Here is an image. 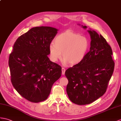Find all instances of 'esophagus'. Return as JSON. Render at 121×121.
I'll return each instance as SVG.
<instances>
[{
    "instance_id": "34e87169",
    "label": "esophagus",
    "mask_w": 121,
    "mask_h": 121,
    "mask_svg": "<svg viewBox=\"0 0 121 121\" xmlns=\"http://www.w3.org/2000/svg\"><path fill=\"white\" fill-rule=\"evenodd\" d=\"M65 69L63 67L62 68V75H64L65 74Z\"/></svg>"
}]
</instances>
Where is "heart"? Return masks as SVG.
I'll return each instance as SVG.
<instances>
[{"label": "heart", "instance_id": "1", "mask_svg": "<svg viewBox=\"0 0 121 121\" xmlns=\"http://www.w3.org/2000/svg\"><path fill=\"white\" fill-rule=\"evenodd\" d=\"M54 43L49 45L50 58L57 61L62 57L64 62L70 65L80 63L88 53L90 47L89 39L71 30L58 35Z\"/></svg>", "mask_w": 121, "mask_h": 121}]
</instances>
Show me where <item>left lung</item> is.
Masks as SVG:
<instances>
[{"label":"left lung","instance_id":"8db88e82","mask_svg":"<svg viewBox=\"0 0 121 121\" xmlns=\"http://www.w3.org/2000/svg\"><path fill=\"white\" fill-rule=\"evenodd\" d=\"M87 31L91 38L89 52L80 63L65 73L69 80L67 95L73 103L79 105L89 104L103 96L114 67L111 48L105 39L91 29Z\"/></svg>","mask_w":121,"mask_h":121}]
</instances>
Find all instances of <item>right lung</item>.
Returning <instances> with one entry per match:
<instances>
[{"label":"right lung","mask_w":121,"mask_h":121,"mask_svg":"<svg viewBox=\"0 0 121 121\" xmlns=\"http://www.w3.org/2000/svg\"><path fill=\"white\" fill-rule=\"evenodd\" d=\"M58 31L51 27H33L17 39L10 55L11 82L18 93L31 102L46 100L61 76V67L47 56Z\"/></svg>","instance_id":"obj_1"}]
</instances>
